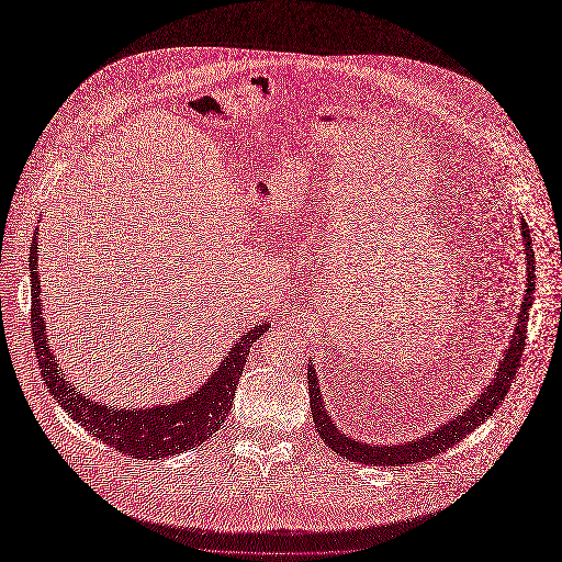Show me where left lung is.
<instances>
[{
  "instance_id": "8db88e82",
  "label": "left lung",
  "mask_w": 562,
  "mask_h": 562,
  "mask_svg": "<svg viewBox=\"0 0 562 562\" xmlns=\"http://www.w3.org/2000/svg\"><path fill=\"white\" fill-rule=\"evenodd\" d=\"M520 235H522V246H525V263H527V283H525V296H522V305L518 312V321L514 327V334L509 338L507 349L503 351L501 362L496 364V375L492 378V382L481 391V395H476L465 411H461V415L452 417L448 424L439 426L437 430H430L428 435L419 437V439H411L404 443H395V446H378V443H367V441H356L353 437L345 435L342 430H338L334 426V422L329 419L323 397H321V389H318V380H316V371L312 367V362L307 364V384H310V406H312V417H314V426L318 430V437L342 459L349 461H358V463H373V465H404V463H417V461H426V459H435L439 452H446L450 446H454L457 441H461L463 437H468L474 428H479L501 404V400L507 395L512 380L520 367V358H522V349H525V336H527V321H529V307L533 301V285H536V261H533V250H531V237L527 231V222L520 220Z\"/></svg>"
}]
</instances>
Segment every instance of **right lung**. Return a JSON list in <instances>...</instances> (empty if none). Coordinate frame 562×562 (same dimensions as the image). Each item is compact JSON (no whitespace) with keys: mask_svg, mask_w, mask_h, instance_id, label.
Returning a JSON list of instances; mask_svg holds the SVG:
<instances>
[{"mask_svg":"<svg viewBox=\"0 0 562 562\" xmlns=\"http://www.w3.org/2000/svg\"><path fill=\"white\" fill-rule=\"evenodd\" d=\"M37 233L31 246V281H33V307H31V327L33 342L37 351V362L42 378L46 380L48 391L64 406V411L77 419L90 435L105 441L110 448H116L123 454H134L138 459H160L178 454L204 443L226 415L231 413L237 382L241 378L248 351L257 338H261L270 323L255 325L246 331L239 342L228 351L224 362L215 369L206 384H202L189 397L176 404H160L149 408H116L105 402H94L66 378L57 367L55 356L48 347L46 323L42 318V299H40V270H37Z\"/></svg>","mask_w":562,"mask_h":562,"instance_id":"1","label":"right lung"}]
</instances>
